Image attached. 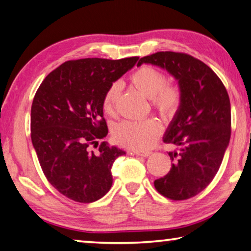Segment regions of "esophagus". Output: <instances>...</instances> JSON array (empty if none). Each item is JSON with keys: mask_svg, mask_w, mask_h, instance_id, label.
I'll use <instances>...</instances> for the list:
<instances>
[{"mask_svg": "<svg viewBox=\"0 0 251 251\" xmlns=\"http://www.w3.org/2000/svg\"><path fill=\"white\" fill-rule=\"evenodd\" d=\"M130 154L137 155V156L147 157V156H150L151 154H152V152H150V151H146V152H142V151H130Z\"/></svg>", "mask_w": 251, "mask_h": 251, "instance_id": "1", "label": "esophagus"}]
</instances>
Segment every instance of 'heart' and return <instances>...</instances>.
I'll return each mask as SVG.
<instances>
[{
    "label": "heart",
    "instance_id": "obj_1",
    "mask_svg": "<svg viewBox=\"0 0 251 251\" xmlns=\"http://www.w3.org/2000/svg\"><path fill=\"white\" fill-rule=\"evenodd\" d=\"M165 75L153 67L144 66L135 70L129 75V83L143 96L150 98L152 104L163 114H172L176 110L181 100L180 91L174 86H166ZM119 95L116 83L107 89L102 108L111 115L115 110ZM161 133L160 123L155 119L141 122L125 121L119 123L114 129V138L118 144L134 150L144 151L150 149Z\"/></svg>",
    "mask_w": 251,
    "mask_h": 251
}]
</instances>
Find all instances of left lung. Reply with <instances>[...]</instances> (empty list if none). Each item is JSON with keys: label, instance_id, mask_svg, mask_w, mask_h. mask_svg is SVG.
<instances>
[{"label": "left lung", "instance_id": "left-lung-1", "mask_svg": "<svg viewBox=\"0 0 251 251\" xmlns=\"http://www.w3.org/2000/svg\"><path fill=\"white\" fill-rule=\"evenodd\" d=\"M157 66L176 78L178 108L163 137L173 143L172 168L154 181L171 200H186L203 191L216 176L231 135V107L224 83L214 71L192 55L172 51L146 55L137 63Z\"/></svg>", "mask_w": 251, "mask_h": 251}]
</instances>
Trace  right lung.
Instances as JSON below:
<instances>
[{
  "label": "right lung",
  "mask_w": 251,
  "mask_h": 251,
  "mask_svg": "<svg viewBox=\"0 0 251 251\" xmlns=\"http://www.w3.org/2000/svg\"><path fill=\"white\" fill-rule=\"evenodd\" d=\"M138 57L109 60L87 58L62 63L40 85L31 107V140L50 184L75 202L89 203L108 192L111 166L125 151L106 137L102 99Z\"/></svg>",
  "instance_id": "add662e5"
}]
</instances>
